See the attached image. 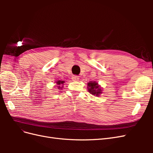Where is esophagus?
I'll use <instances>...</instances> for the list:
<instances>
[{"label": "esophagus", "mask_w": 153, "mask_h": 153, "mask_svg": "<svg viewBox=\"0 0 153 153\" xmlns=\"http://www.w3.org/2000/svg\"><path fill=\"white\" fill-rule=\"evenodd\" d=\"M72 80L73 81H75V82H76V81H78V80H79V76H76V75H73L72 76Z\"/></svg>", "instance_id": "obj_1"}]
</instances>
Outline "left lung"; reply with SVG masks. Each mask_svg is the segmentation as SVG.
<instances>
[{"mask_svg":"<svg viewBox=\"0 0 153 153\" xmlns=\"http://www.w3.org/2000/svg\"><path fill=\"white\" fill-rule=\"evenodd\" d=\"M87 89L89 92L95 96H100L101 93H103L102 87L95 81H90L87 83Z\"/></svg>","mask_w":153,"mask_h":153,"instance_id":"1","label":"left lung"}]
</instances>
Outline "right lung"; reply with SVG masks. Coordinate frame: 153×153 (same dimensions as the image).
Wrapping results in <instances>:
<instances>
[{
    "label": "right lung",
    "mask_w": 153,
    "mask_h": 153,
    "mask_svg": "<svg viewBox=\"0 0 153 153\" xmlns=\"http://www.w3.org/2000/svg\"><path fill=\"white\" fill-rule=\"evenodd\" d=\"M55 83H56L57 85V88H58V89H62V87H64V84L65 83V81L64 80H56V82H55Z\"/></svg>",
    "instance_id": "1"
}]
</instances>
